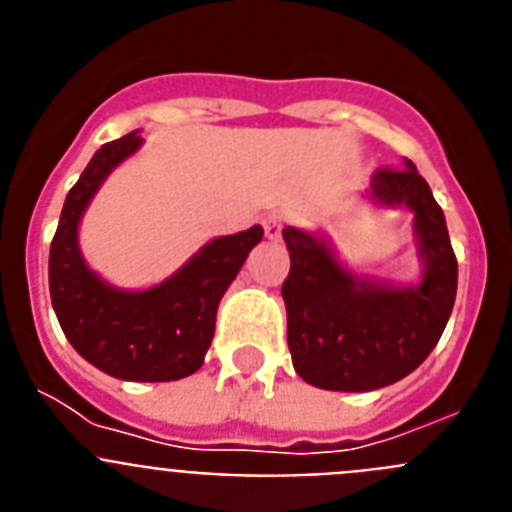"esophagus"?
I'll return each mask as SVG.
<instances>
[{"mask_svg":"<svg viewBox=\"0 0 512 512\" xmlns=\"http://www.w3.org/2000/svg\"><path fill=\"white\" fill-rule=\"evenodd\" d=\"M282 228H284V220L279 215L264 217V233H266V238H271V241H277V238H282Z\"/></svg>","mask_w":512,"mask_h":512,"instance_id":"obj_1","label":"esophagus"}]
</instances>
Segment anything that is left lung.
I'll use <instances>...</instances> for the list:
<instances>
[{
  "label": "left lung",
  "instance_id": "1",
  "mask_svg": "<svg viewBox=\"0 0 512 512\" xmlns=\"http://www.w3.org/2000/svg\"><path fill=\"white\" fill-rule=\"evenodd\" d=\"M372 200L415 212L423 259L418 284L356 277L323 238L282 230L292 261L282 284L289 354L295 372L320 390L369 392L408 377L438 343L456 300L459 271L446 217L413 161L374 171Z\"/></svg>",
  "mask_w": 512,
  "mask_h": 512
}]
</instances>
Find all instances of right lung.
I'll list each match as a JSON object with an SVG mask.
<instances>
[{"mask_svg": "<svg viewBox=\"0 0 512 512\" xmlns=\"http://www.w3.org/2000/svg\"><path fill=\"white\" fill-rule=\"evenodd\" d=\"M138 133L104 143L63 202L51 243L48 287L71 346L104 374L128 382H174L194 374L215 336L217 305L264 228L253 225L200 248L174 277L143 292L99 279L79 251V220L99 184L140 148Z\"/></svg>", "mask_w": 512, "mask_h": 512, "instance_id": "add662e5", "label": "right lung"}]
</instances>
